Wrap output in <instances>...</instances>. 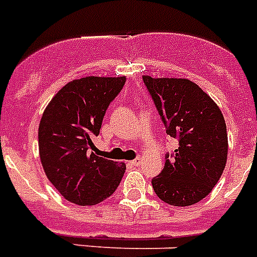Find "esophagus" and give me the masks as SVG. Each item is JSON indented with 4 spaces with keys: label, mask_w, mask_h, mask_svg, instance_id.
Wrapping results in <instances>:
<instances>
[{
    "label": "esophagus",
    "mask_w": 257,
    "mask_h": 257,
    "mask_svg": "<svg viewBox=\"0 0 257 257\" xmlns=\"http://www.w3.org/2000/svg\"><path fill=\"white\" fill-rule=\"evenodd\" d=\"M140 163H141V158H136L133 161H131V165L135 166V167H139Z\"/></svg>",
    "instance_id": "34e87169"
}]
</instances>
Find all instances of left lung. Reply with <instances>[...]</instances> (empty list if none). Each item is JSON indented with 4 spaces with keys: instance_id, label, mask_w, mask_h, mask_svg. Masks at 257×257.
Here are the masks:
<instances>
[{
    "instance_id": "8db88e82",
    "label": "left lung",
    "mask_w": 257,
    "mask_h": 257,
    "mask_svg": "<svg viewBox=\"0 0 257 257\" xmlns=\"http://www.w3.org/2000/svg\"><path fill=\"white\" fill-rule=\"evenodd\" d=\"M166 133L179 148L152 180L155 195L172 206H189L212 192L227 161V131L219 107L195 82L142 77Z\"/></svg>"
}]
</instances>
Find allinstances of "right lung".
Instances as JSON below:
<instances>
[{
  "label": "right lung",
  "instance_id": "add662e5",
  "mask_svg": "<svg viewBox=\"0 0 257 257\" xmlns=\"http://www.w3.org/2000/svg\"><path fill=\"white\" fill-rule=\"evenodd\" d=\"M125 77H85L66 83L52 98L39 124V154L49 182L68 201L96 205L116 191L125 163L92 152L109 103Z\"/></svg>",
  "mask_w": 257,
  "mask_h": 257
}]
</instances>
